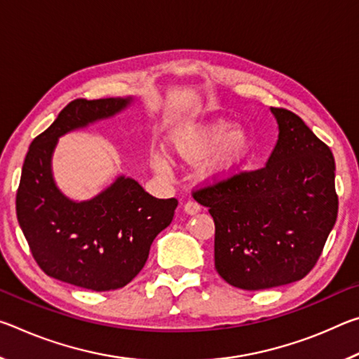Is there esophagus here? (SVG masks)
I'll return each instance as SVG.
<instances>
[{
    "label": "esophagus",
    "instance_id": "34e87169",
    "mask_svg": "<svg viewBox=\"0 0 359 359\" xmlns=\"http://www.w3.org/2000/svg\"><path fill=\"white\" fill-rule=\"evenodd\" d=\"M184 210H185V214H188V215H194V214H198L199 210H201V205H199L198 203H194V201H188L184 205Z\"/></svg>",
    "mask_w": 359,
    "mask_h": 359
}]
</instances>
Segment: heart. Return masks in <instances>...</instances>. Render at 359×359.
Segmentation results:
<instances>
[{
	"mask_svg": "<svg viewBox=\"0 0 359 359\" xmlns=\"http://www.w3.org/2000/svg\"><path fill=\"white\" fill-rule=\"evenodd\" d=\"M252 137L244 128H234V121L215 118L204 123L185 126L172 136V151L179 160L196 165L212 158L203 168V177L218 182L233 175L250 154ZM154 166L166 171V163L155 158Z\"/></svg>",
	"mask_w": 359,
	"mask_h": 359,
	"instance_id": "b5f03b06",
	"label": "heart"
}]
</instances>
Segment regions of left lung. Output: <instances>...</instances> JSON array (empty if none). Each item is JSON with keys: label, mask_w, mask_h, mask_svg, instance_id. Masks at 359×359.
<instances>
[{"label": "left lung", "mask_w": 359, "mask_h": 359, "mask_svg": "<svg viewBox=\"0 0 359 359\" xmlns=\"http://www.w3.org/2000/svg\"><path fill=\"white\" fill-rule=\"evenodd\" d=\"M278 139L266 166L194 191L215 223V269L236 288L293 283L317 264L336 223L331 149L301 117L271 107Z\"/></svg>", "instance_id": "1"}]
</instances>
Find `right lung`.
Instances as JSON below:
<instances>
[{
    "label": "right lung",
    "instance_id": "obj_1",
    "mask_svg": "<svg viewBox=\"0 0 359 359\" xmlns=\"http://www.w3.org/2000/svg\"><path fill=\"white\" fill-rule=\"evenodd\" d=\"M131 101H71L29 145L15 198L17 220L36 263L57 280L93 291L125 287L141 272L158 233L172 222L177 199L151 196L125 175L82 203L66 198L53 180L58 137L112 117Z\"/></svg>",
    "mask_w": 359,
    "mask_h": 359
}]
</instances>
